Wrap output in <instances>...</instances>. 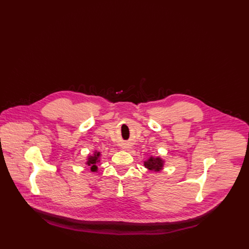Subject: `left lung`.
Returning a JSON list of instances; mask_svg holds the SVG:
<instances>
[{
  "label": "left lung",
  "instance_id": "left-lung-1",
  "mask_svg": "<svg viewBox=\"0 0 249 249\" xmlns=\"http://www.w3.org/2000/svg\"><path fill=\"white\" fill-rule=\"evenodd\" d=\"M164 160L160 157H150L146 161H144V165L151 171L159 172L163 168Z\"/></svg>",
  "mask_w": 249,
  "mask_h": 249
}]
</instances>
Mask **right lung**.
<instances>
[{
  "label": "right lung",
  "instance_id": "right-lung-1",
  "mask_svg": "<svg viewBox=\"0 0 249 249\" xmlns=\"http://www.w3.org/2000/svg\"><path fill=\"white\" fill-rule=\"evenodd\" d=\"M99 157H100V153L99 152H94L93 155L88 157V160H87L86 164L89 167L90 171H92V172H96L97 171V165L96 164L100 161Z\"/></svg>",
  "mask_w": 249,
  "mask_h": 249
}]
</instances>
